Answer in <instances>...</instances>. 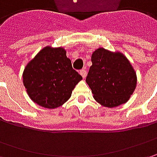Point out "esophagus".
<instances>
[{
  "label": "esophagus",
  "mask_w": 157,
  "mask_h": 157,
  "mask_svg": "<svg viewBox=\"0 0 157 157\" xmlns=\"http://www.w3.org/2000/svg\"><path fill=\"white\" fill-rule=\"evenodd\" d=\"M79 73H80V75L82 76V78H85L86 77V71L85 69L81 70V71H79Z\"/></svg>",
  "instance_id": "obj_1"
}]
</instances>
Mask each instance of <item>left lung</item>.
<instances>
[{"mask_svg":"<svg viewBox=\"0 0 157 157\" xmlns=\"http://www.w3.org/2000/svg\"><path fill=\"white\" fill-rule=\"evenodd\" d=\"M86 81L94 100L113 108L125 104L136 87L137 77L128 59L121 52L99 48L92 55Z\"/></svg>","mask_w":157,"mask_h":157,"instance_id":"8db88e82","label":"left lung"}]
</instances>
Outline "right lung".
I'll use <instances>...</instances> for the list:
<instances>
[{
	"label": "right lung",
	"mask_w": 157,
	"mask_h": 157,
	"mask_svg": "<svg viewBox=\"0 0 157 157\" xmlns=\"http://www.w3.org/2000/svg\"><path fill=\"white\" fill-rule=\"evenodd\" d=\"M81 79V76L72 69L66 51L62 47H44L27 63L22 73L29 98L49 109L65 103Z\"/></svg>",
	"instance_id": "right-lung-1"
}]
</instances>
